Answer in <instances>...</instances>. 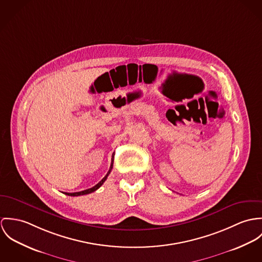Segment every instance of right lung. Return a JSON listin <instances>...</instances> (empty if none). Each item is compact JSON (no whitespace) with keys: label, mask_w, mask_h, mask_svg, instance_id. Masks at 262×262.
<instances>
[{"label":"right lung","mask_w":262,"mask_h":262,"mask_svg":"<svg viewBox=\"0 0 262 262\" xmlns=\"http://www.w3.org/2000/svg\"><path fill=\"white\" fill-rule=\"evenodd\" d=\"M114 156H113V158H112V164H111V168H110V171L107 172V174H105V177L99 182V183H97L94 187H92V188H90V189H88V190H84V191H80V192H75V193H64L65 195H68V196H81V195H86V194H90V193H92V192H94V191H96L104 182H105V180H106V178L108 177V174H111V172H112V170H113V166H114Z\"/></svg>","instance_id":"1"}]
</instances>
